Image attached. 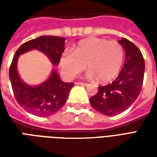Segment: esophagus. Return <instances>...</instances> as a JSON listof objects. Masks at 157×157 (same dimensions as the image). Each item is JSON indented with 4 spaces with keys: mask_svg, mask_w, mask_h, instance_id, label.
Returning a JSON list of instances; mask_svg holds the SVG:
<instances>
[{
    "mask_svg": "<svg viewBox=\"0 0 157 157\" xmlns=\"http://www.w3.org/2000/svg\"><path fill=\"white\" fill-rule=\"evenodd\" d=\"M76 85H80V86H87L88 84L87 83H84V82H75Z\"/></svg>",
    "mask_w": 157,
    "mask_h": 157,
    "instance_id": "1",
    "label": "esophagus"
}]
</instances>
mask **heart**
<instances>
[{
  "mask_svg": "<svg viewBox=\"0 0 157 157\" xmlns=\"http://www.w3.org/2000/svg\"><path fill=\"white\" fill-rule=\"evenodd\" d=\"M124 63V49L120 44L100 38L82 39L75 45L74 52L63 53L59 65L68 79H74L86 67L87 77L98 78L108 83L116 78Z\"/></svg>",
  "mask_w": 157,
  "mask_h": 157,
  "instance_id": "1",
  "label": "heart"
}]
</instances>
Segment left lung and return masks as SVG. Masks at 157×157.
<instances>
[{"label": "left lung", "mask_w": 157, "mask_h": 157, "mask_svg": "<svg viewBox=\"0 0 157 157\" xmlns=\"http://www.w3.org/2000/svg\"><path fill=\"white\" fill-rule=\"evenodd\" d=\"M118 42L124 49L123 69L114 82L99 86L98 93L90 98L92 108L107 116L128 109L140 95L144 80L145 60L140 50L125 38Z\"/></svg>", "instance_id": "left-lung-1"}]
</instances>
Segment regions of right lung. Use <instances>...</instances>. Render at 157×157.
Here are the masks:
<instances>
[{
  "instance_id": "add662e5",
  "label": "right lung",
  "mask_w": 157,
  "mask_h": 157,
  "mask_svg": "<svg viewBox=\"0 0 157 157\" xmlns=\"http://www.w3.org/2000/svg\"><path fill=\"white\" fill-rule=\"evenodd\" d=\"M65 39L56 36H40L21 45L13 57L9 70V77L17 102L22 108L36 116L46 117L58 112L68 98L73 82L61 81L55 69L44 82L39 85H29L22 81L17 71L20 55L31 50L44 54L52 65H58L65 50Z\"/></svg>"
}]
</instances>
